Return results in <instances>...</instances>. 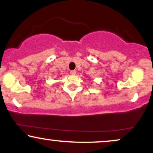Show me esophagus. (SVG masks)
Segmentation results:
<instances>
[{"label": "esophagus", "mask_w": 153, "mask_h": 153, "mask_svg": "<svg viewBox=\"0 0 153 153\" xmlns=\"http://www.w3.org/2000/svg\"><path fill=\"white\" fill-rule=\"evenodd\" d=\"M70 73H71V75H74L76 74V71H71V72H70Z\"/></svg>", "instance_id": "1"}]
</instances>
